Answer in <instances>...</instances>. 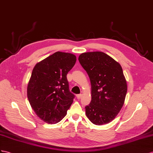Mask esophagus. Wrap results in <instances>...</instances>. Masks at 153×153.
<instances>
[{"label": "esophagus", "mask_w": 153, "mask_h": 153, "mask_svg": "<svg viewBox=\"0 0 153 153\" xmlns=\"http://www.w3.org/2000/svg\"><path fill=\"white\" fill-rule=\"evenodd\" d=\"M82 94H77V96H76V97H77V98L78 99V100H80L81 98V97H82Z\"/></svg>", "instance_id": "1"}]
</instances>
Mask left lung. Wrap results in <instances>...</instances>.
I'll list each match as a JSON object with an SVG mask.
<instances>
[{
	"label": "left lung",
	"mask_w": 153,
	"mask_h": 153,
	"mask_svg": "<svg viewBox=\"0 0 153 153\" xmlns=\"http://www.w3.org/2000/svg\"><path fill=\"white\" fill-rule=\"evenodd\" d=\"M79 61L91 83V102L86 115L94 124L101 125L114 120L124 104L127 81L118 62L102 52L81 53Z\"/></svg>",
	"instance_id": "8db88e82"
}]
</instances>
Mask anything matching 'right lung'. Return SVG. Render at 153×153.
I'll use <instances>...</instances> for the list:
<instances>
[{"label":"right lung","mask_w":153,"mask_h":153,"mask_svg":"<svg viewBox=\"0 0 153 153\" xmlns=\"http://www.w3.org/2000/svg\"><path fill=\"white\" fill-rule=\"evenodd\" d=\"M76 62L75 55L57 52L34 66L27 96L37 116L47 123L59 122L73 103L66 75Z\"/></svg>","instance_id":"right-lung-1"}]
</instances>
